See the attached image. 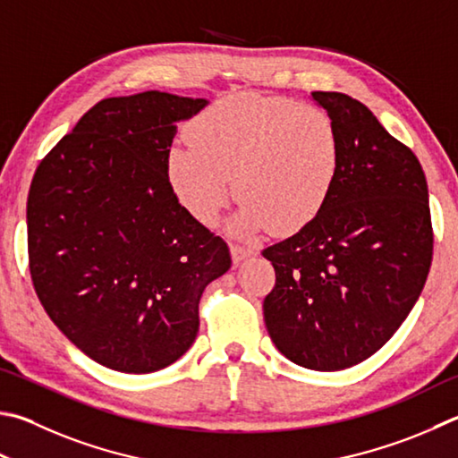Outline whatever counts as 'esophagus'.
Wrapping results in <instances>:
<instances>
[{
	"mask_svg": "<svg viewBox=\"0 0 458 458\" xmlns=\"http://www.w3.org/2000/svg\"><path fill=\"white\" fill-rule=\"evenodd\" d=\"M254 254V250L250 246H244V244H232V260L234 264H240L246 258H250Z\"/></svg>",
	"mask_w": 458,
	"mask_h": 458,
	"instance_id": "obj_1",
	"label": "esophagus"
}]
</instances>
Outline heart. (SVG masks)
<instances>
[{"label":"heart","mask_w":458,"mask_h":458,"mask_svg":"<svg viewBox=\"0 0 458 458\" xmlns=\"http://www.w3.org/2000/svg\"><path fill=\"white\" fill-rule=\"evenodd\" d=\"M190 144L165 160L170 186L200 224L216 222L236 192V230L294 234L327 208L343 168V144L328 114L290 98L226 96L188 123Z\"/></svg>","instance_id":"b5f03b06"}]
</instances>
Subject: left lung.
<instances>
[{"instance_id": "1", "label": "left lung", "mask_w": 458, "mask_h": 458, "mask_svg": "<svg viewBox=\"0 0 458 458\" xmlns=\"http://www.w3.org/2000/svg\"><path fill=\"white\" fill-rule=\"evenodd\" d=\"M343 144L322 214L262 250L276 272L264 322L288 360L343 370L367 360L404 322L432 262L428 186L419 157L367 106L312 91Z\"/></svg>"}]
</instances>
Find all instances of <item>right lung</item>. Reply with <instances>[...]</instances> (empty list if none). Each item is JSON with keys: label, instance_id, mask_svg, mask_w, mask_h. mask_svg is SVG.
Here are the masks:
<instances>
[{"label": "right lung", "instance_id": "right-lung-1", "mask_svg": "<svg viewBox=\"0 0 458 458\" xmlns=\"http://www.w3.org/2000/svg\"><path fill=\"white\" fill-rule=\"evenodd\" d=\"M206 104L156 89L106 98L33 174V288L65 338L112 370L176 362L196 340L204 288L232 264L228 244L184 210L165 172L178 122Z\"/></svg>", "mask_w": 458, "mask_h": 458}]
</instances>
